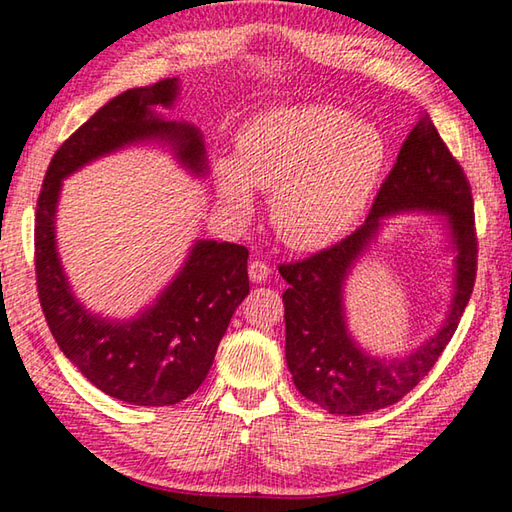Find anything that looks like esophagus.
Wrapping results in <instances>:
<instances>
[{"instance_id": "34e87169", "label": "esophagus", "mask_w": 512, "mask_h": 512, "mask_svg": "<svg viewBox=\"0 0 512 512\" xmlns=\"http://www.w3.org/2000/svg\"><path fill=\"white\" fill-rule=\"evenodd\" d=\"M268 275H271V268H268L264 262H259V259H255V262L248 264V277H250V280H253L255 284L264 282Z\"/></svg>"}]
</instances>
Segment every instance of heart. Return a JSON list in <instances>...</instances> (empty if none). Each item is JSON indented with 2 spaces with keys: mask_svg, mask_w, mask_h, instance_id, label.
I'll list each match as a JSON object with an SVG mask.
<instances>
[{
  "mask_svg": "<svg viewBox=\"0 0 512 512\" xmlns=\"http://www.w3.org/2000/svg\"><path fill=\"white\" fill-rule=\"evenodd\" d=\"M384 162L386 140L372 121L302 103L250 119L237 137V158L216 160L214 185L235 216L253 212V187L273 192L277 237L289 248L318 250L361 219Z\"/></svg>",
  "mask_w": 512,
  "mask_h": 512,
  "instance_id": "b5f03b06",
  "label": "heart"
}]
</instances>
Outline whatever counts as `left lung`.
Listing matches in <instances>:
<instances>
[{
  "instance_id": "8db88e82",
  "label": "left lung",
  "mask_w": 512,
  "mask_h": 512,
  "mask_svg": "<svg viewBox=\"0 0 512 512\" xmlns=\"http://www.w3.org/2000/svg\"><path fill=\"white\" fill-rule=\"evenodd\" d=\"M424 211L441 216L453 253V300L441 327L418 349L375 355L353 339L344 314V287L369 252L384 218ZM287 366L298 391L329 413L363 415L400 402L447 348L476 277L474 203L470 183L440 140L429 115L406 135L393 171L372 203L366 223L341 244L298 264L280 266Z\"/></svg>"
}]
</instances>
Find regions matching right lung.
Wrapping results in <instances>:
<instances>
[{
    "mask_svg": "<svg viewBox=\"0 0 512 512\" xmlns=\"http://www.w3.org/2000/svg\"><path fill=\"white\" fill-rule=\"evenodd\" d=\"M178 79L133 88L94 112L49 162L36 210L38 296L58 348L81 375L115 400L171 406L203 384L230 318L248 296V250L230 241L196 239L178 273L151 305L131 318L94 314L69 284L56 244L63 180L128 146L158 144L189 176L205 178L201 128L167 119Z\"/></svg>",
    "mask_w": 512,
    "mask_h": 512,
    "instance_id": "add662e5",
    "label": "right lung"
}]
</instances>
